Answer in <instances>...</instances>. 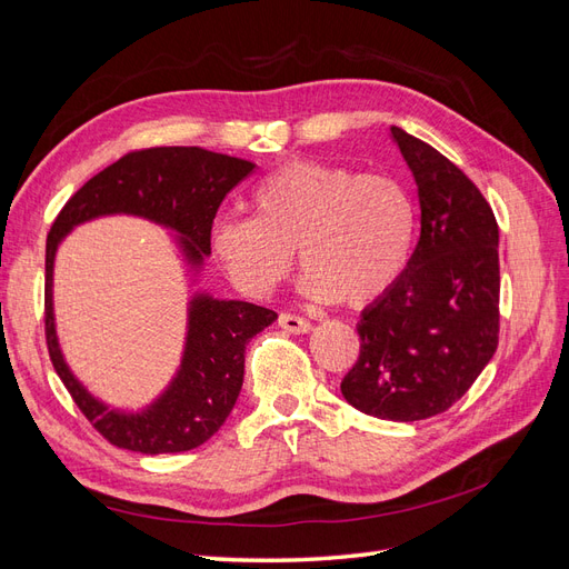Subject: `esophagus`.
<instances>
[{"instance_id": "1", "label": "esophagus", "mask_w": 569, "mask_h": 569, "mask_svg": "<svg viewBox=\"0 0 569 569\" xmlns=\"http://www.w3.org/2000/svg\"><path fill=\"white\" fill-rule=\"evenodd\" d=\"M278 322H280V327H284L287 332H295V335H303L311 330V320H306L297 313H280Z\"/></svg>"}]
</instances>
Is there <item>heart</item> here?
<instances>
[{
	"label": "heart",
	"mask_w": 569,
	"mask_h": 569,
	"mask_svg": "<svg viewBox=\"0 0 569 569\" xmlns=\"http://www.w3.org/2000/svg\"><path fill=\"white\" fill-rule=\"evenodd\" d=\"M249 201L253 218H218L211 244L251 297L270 295L287 278L297 249L308 297L368 306L401 278L416 242V201L389 173L289 161L258 180Z\"/></svg>",
	"instance_id": "b5f03b06"
}]
</instances>
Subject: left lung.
Returning <instances> with one entry per match:
<instances>
[{
	"instance_id": "8db88e82",
	"label": "left lung",
	"mask_w": 569,
	"mask_h": 569,
	"mask_svg": "<svg viewBox=\"0 0 569 569\" xmlns=\"http://www.w3.org/2000/svg\"><path fill=\"white\" fill-rule=\"evenodd\" d=\"M420 197V239L401 278L360 316V353L341 380L356 410L412 422L449 410L498 347V222L435 147L391 126Z\"/></svg>"
}]
</instances>
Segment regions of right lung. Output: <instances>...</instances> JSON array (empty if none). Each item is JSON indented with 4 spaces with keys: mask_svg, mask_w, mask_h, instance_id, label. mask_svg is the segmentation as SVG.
<instances>
[{
    "mask_svg": "<svg viewBox=\"0 0 569 569\" xmlns=\"http://www.w3.org/2000/svg\"><path fill=\"white\" fill-rule=\"evenodd\" d=\"M256 166L201 147L134 149L84 182L66 201L47 234L44 256V337L49 360L63 387L97 432L118 449L159 456L192 451L209 441L244 382V349L251 337L278 318L270 308L247 301L197 297L189 308L182 368L161 399L137 416L109 410L84 391L66 368L51 316V266L61 237L78 222L107 213H134L173 228L184 237L194 266L211 253V228L222 199L251 176Z\"/></svg>",
    "mask_w": 569,
    "mask_h": 569,
    "instance_id": "obj_1",
    "label": "right lung"
}]
</instances>
